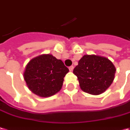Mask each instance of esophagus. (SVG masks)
<instances>
[{"mask_svg": "<svg viewBox=\"0 0 130 130\" xmlns=\"http://www.w3.org/2000/svg\"><path fill=\"white\" fill-rule=\"evenodd\" d=\"M73 69H74V67L73 66H70V67H69V70H70V71H71L72 72V70H73Z\"/></svg>", "mask_w": 130, "mask_h": 130, "instance_id": "1", "label": "esophagus"}]
</instances>
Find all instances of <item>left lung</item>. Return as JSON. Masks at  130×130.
Returning a JSON list of instances; mask_svg holds the SVG:
<instances>
[{
	"label": "left lung",
	"mask_w": 130,
	"mask_h": 130,
	"mask_svg": "<svg viewBox=\"0 0 130 130\" xmlns=\"http://www.w3.org/2000/svg\"><path fill=\"white\" fill-rule=\"evenodd\" d=\"M116 69L109 59L95 55H85L73 70L80 88L84 92L98 95L111 85Z\"/></svg>",
	"instance_id": "obj_1"
}]
</instances>
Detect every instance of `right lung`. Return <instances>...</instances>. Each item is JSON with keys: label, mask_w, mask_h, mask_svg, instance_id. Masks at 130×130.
<instances>
[{"label": "right lung", "mask_w": 130, "mask_h": 130, "mask_svg": "<svg viewBox=\"0 0 130 130\" xmlns=\"http://www.w3.org/2000/svg\"><path fill=\"white\" fill-rule=\"evenodd\" d=\"M68 72L61 60L50 54H44L30 60L23 77L28 88L34 94L47 98L61 90L64 77Z\"/></svg>", "instance_id": "right-lung-1"}]
</instances>
